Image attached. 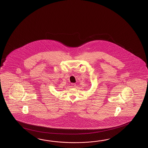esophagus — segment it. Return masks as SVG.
<instances>
[{"label":"esophagus","instance_id":"obj_1","mask_svg":"<svg viewBox=\"0 0 148 148\" xmlns=\"http://www.w3.org/2000/svg\"><path fill=\"white\" fill-rule=\"evenodd\" d=\"M71 85L72 87H75V84H74V83L71 84Z\"/></svg>","mask_w":148,"mask_h":148}]
</instances>
